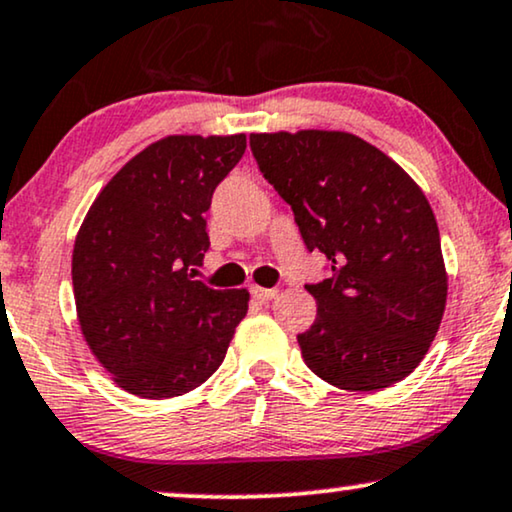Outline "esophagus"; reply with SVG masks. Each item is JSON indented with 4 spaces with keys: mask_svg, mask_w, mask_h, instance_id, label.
Returning a JSON list of instances; mask_svg holds the SVG:
<instances>
[{
    "mask_svg": "<svg viewBox=\"0 0 512 512\" xmlns=\"http://www.w3.org/2000/svg\"><path fill=\"white\" fill-rule=\"evenodd\" d=\"M250 292H252V297L260 299V302H269V299H274L278 295L276 288H260V285H252Z\"/></svg>",
    "mask_w": 512,
    "mask_h": 512,
    "instance_id": "1",
    "label": "esophagus"
}]
</instances>
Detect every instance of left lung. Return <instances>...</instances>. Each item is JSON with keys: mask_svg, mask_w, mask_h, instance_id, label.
Segmentation results:
<instances>
[{"mask_svg": "<svg viewBox=\"0 0 512 512\" xmlns=\"http://www.w3.org/2000/svg\"><path fill=\"white\" fill-rule=\"evenodd\" d=\"M250 149L292 206L306 248L330 260V278L306 285L318 313L297 335L304 363L342 391L403 381L431 349L447 304L440 231L421 187L353 133H250Z\"/></svg>", "mask_w": 512, "mask_h": 512, "instance_id": "obj_1", "label": "left lung"}]
</instances>
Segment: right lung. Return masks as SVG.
<instances>
[{"mask_svg":"<svg viewBox=\"0 0 512 512\" xmlns=\"http://www.w3.org/2000/svg\"><path fill=\"white\" fill-rule=\"evenodd\" d=\"M243 152L245 133L152 142L100 189L74 238L81 335L114 384L138 398L201 386L248 313L245 288L194 281L210 248L203 215Z\"/></svg>","mask_w":512,"mask_h":512,"instance_id":"1","label":"right lung"}]
</instances>
